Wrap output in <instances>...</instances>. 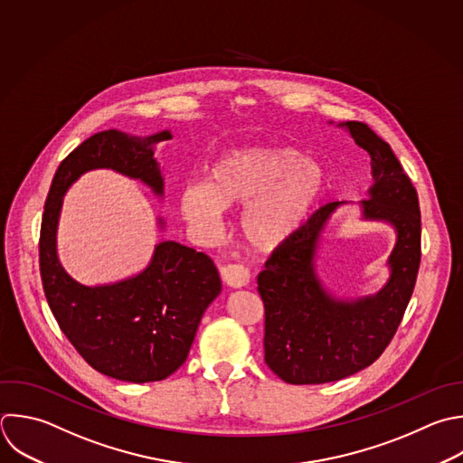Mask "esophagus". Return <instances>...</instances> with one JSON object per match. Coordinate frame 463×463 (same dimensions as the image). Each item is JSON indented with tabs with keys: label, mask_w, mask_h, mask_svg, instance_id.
Wrapping results in <instances>:
<instances>
[{
	"label": "esophagus",
	"mask_w": 463,
	"mask_h": 463,
	"mask_svg": "<svg viewBox=\"0 0 463 463\" xmlns=\"http://www.w3.org/2000/svg\"><path fill=\"white\" fill-rule=\"evenodd\" d=\"M224 282L232 288H244L250 282V271L244 264H228L221 269Z\"/></svg>",
	"instance_id": "34e87169"
}]
</instances>
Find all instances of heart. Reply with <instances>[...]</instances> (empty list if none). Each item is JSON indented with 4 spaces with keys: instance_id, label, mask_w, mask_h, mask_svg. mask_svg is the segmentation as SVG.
Wrapping results in <instances>:
<instances>
[{
    "instance_id": "b5f03b06",
    "label": "heart",
    "mask_w": 463,
    "mask_h": 463,
    "mask_svg": "<svg viewBox=\"0 0 463 463\" xmlns=\"http://www.w3.org/2000/svg\"><path fill=\"white\" fill-rule=\"evenodd\" d=\"M284 148H248L217 161L204 186L188 184L179 194L183 217L204 230H215L219 210L254 203L244 215V233L260 250L286 242L304 222L324 188V172L313 161L298 163Z\"/></svg>"
}]
</instances>
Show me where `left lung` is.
<instances>
[{
	"mask_svg": "<svg viewBox=\"0 0 463 463\" xmlns=\"http://www.w3.org/2000/svg\"><path fill=\"white\" fill-rule=\"evenodd\" d=\"M354 143L371 157L373 186L362 203L365 219L389 221L398 233L389 257L391 279L374 297L331 298L313 268L324 224L338 203L322 206L282 242L257 277L264 304V360L295 385L342 380L371 365L392 340L411 300L420 268V204L391 146L365 123L347 121Z\"/></svg>",
	"mask_w": 463,
	"mask_h": 463,
	"instance_id": "obj_1",
	"label": "left lung"
}]
</instances>
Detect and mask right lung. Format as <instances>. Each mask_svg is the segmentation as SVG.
Here are the masks:
<instances>
[{
    "label": "right lung",
    "mask_w": 463,
    "mask_h": 463,
    "mask_svg": "<svg viewBox=\"0 0 463 463\" xmlns=\"http://www.w3.org/2000/svg\"><path fill=\"white\" fill-rule=\"evenodd\" d=\"M166 139L170 132L145 139L94 134L61 161L42 219L40 271L60 329L96 371L134 383L165 380L184 364L203 313L221 293L219 271L206 253L165 241L137 277L89 288L61 268L56 228L63 194L89 170L112 168L163 194L152 145Z\"/></svg>",
    "instance_id": "1"
}]
</instances>
